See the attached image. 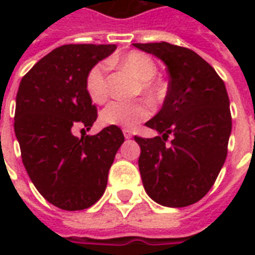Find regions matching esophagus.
I'll list each match as a JSON object with an SVG mask.
<instances>
[{"instance_id": "obj_1", "label": "esophagus", "mask_w": 255, "mask_h": 255, "mask_svg": "<svg viewBox=\"0 0 255 255\" xmlns=\"http://www.w3.org/2000/svg\"><path fill=\"white\" fill-rule=\"evenodd\" d=\"M123 133H124V138H126V139L132 138V132H131L129 129H123Z\"/></svg>"}]
</instances>
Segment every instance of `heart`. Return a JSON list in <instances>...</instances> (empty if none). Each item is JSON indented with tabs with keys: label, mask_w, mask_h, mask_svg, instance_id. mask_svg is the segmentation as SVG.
<instances>
[{
	"label": "heart",
	"mask_w": 255,
	"mask_h": 255,
	"mask_svg": "<svg viewBox=\"0 0 255 255\" xmlns=\"http://www.w3.org/2000/svg\"><path fill=\"white\" fill-rule=\"evenodd\" d=\"M111 64H116L123 69L132 73L133 76L138 79V86L135 89L136 94L142 93L150 100L158 95L160 89L153 80L157 75V67L147 54L140 52H131L117 60H112ZM106 71H108L106 64L98 63L90 69L86 76L87 94L95 104H102L108 97ZM149 116V105L143 101L136 100L131 102H111L102 109L100 120L104 126L133 128Z\"/></svg>",
	"instance_id": "b5f03b06"
}]
</instances>
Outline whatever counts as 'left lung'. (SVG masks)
Returning a JSON list of instances; mask_svg holds the SVG:
<instances>
[{"label":"left lung","instance_id":"left-lung-1","mask_svg":"<svg viewBox=\"0 0 255 255\" xmlns=\"http://www.w3.org/2000/svg\"><path fill=\"white\" fill-rule=\"evenodd\" d=\"M166 65L168 93L160 112L146 123L158 132L139 138L138 165L144 191L154 202L184 208L203 198L227 158L232 120L224 82L212 65L186 47L133 43ZM168 134H173L169 146Z\"/></svg>","mask_w":255,"mask_h":255}]
</instances>
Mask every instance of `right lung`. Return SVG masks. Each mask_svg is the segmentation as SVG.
I'll return each instance as SVG.
<instances>
[{"label":"right lung","mask_w":255,"mask_h":255,"mask_svg":"<svg viewBox=\"0 0 255 255\" xmlns=\"http://www.w3.org/2000/svg\"><path fill=\"white\" fill-rule=\"evenodd\" d=\"M115 50L116 45H64L20 82L14 133L21 160L42 197L63 210H83L102 197L124 142L122 129L113 126L80 139L72 133L78 126L89 131L97 120L86 76Z\"/></svg>","instance_id":"1"}]
</instances>
